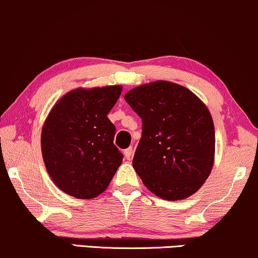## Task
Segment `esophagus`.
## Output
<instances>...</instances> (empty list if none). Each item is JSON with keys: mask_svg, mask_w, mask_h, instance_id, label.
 <instances>
[{"mask_svg": "<svg viewBox=\"0 0 258 258\" xmlns=\"http://www.w3.org/2000/svg\"><path fill=\"white\" fill-rule=\"evenodd\" d=\"M123 153H125V158L127 159V161H130V159L132 158V155H133V148L126 149L125 151H123Z\"/></svg>", "mask_w": 258, "mask_h": 258, "instance_id": "esophagus-1", "label": "esophagus"}]
</instances>
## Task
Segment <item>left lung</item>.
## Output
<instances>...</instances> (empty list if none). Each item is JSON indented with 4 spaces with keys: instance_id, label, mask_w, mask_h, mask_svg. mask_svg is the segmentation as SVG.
Listing matches in <instances>:
<instances>
[{
    "instance_id": "obj_1",
    "label": "left lung",
    "mask_w": 258,
    "mask_h": 258,
    "mask_svg": "<svg viewBox=\"0 0 258 258\" xmlns=\"http://www.w3.org/2000/svg\"><path fill=\"white\" fill-rule=\"evenodd\" d=\"M123 97L143 120L132 164L145 187L169 201L197 193L214 164L216 135L206 105L168 81L136 87Z\"/></svg>"
}]
</instances>
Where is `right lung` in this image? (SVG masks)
Here are the masks:
<instances>
[{
	"label": "right lung",
	"mask_w": 258,
	"mask_h": 258,
	"mask_svg": "<svg viewBox=\"0 0 258 258\" xmlns=\"http://www.w3.org/2000/svg\"><path fill=\"white\" fill-rule=\"evenodd\" d=\"M121 86L77 88L57 101L41 130V153L53 183L76 199L106 190L122 162L107 114Z\"/></svg>",
	"instance_id": "obj_1"
}]
</instances>
